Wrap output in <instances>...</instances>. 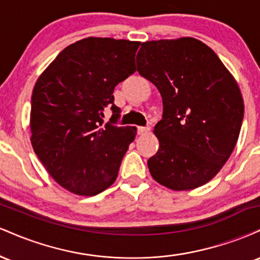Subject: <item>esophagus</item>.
Here are the masks:
<instances>
[{
  "mask_svg": "<svg viewBox=\"0 0 260 260\" xmlns=\"http://www.w3.org/2000/svg\"><path fill=\"white\" fill-rule=\"evenodd\" d=\"M150 126H145V127H142L139 126L138 127V134H145V133H149L150 132Z\"/></svg>",
  "mask_w": 260,
  "mask_h": 260,
  "instance_id": "obj_1",
  "label": "esophagus"
}]
</instances>
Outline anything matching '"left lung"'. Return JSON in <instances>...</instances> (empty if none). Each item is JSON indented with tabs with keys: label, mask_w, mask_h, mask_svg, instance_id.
Here are the masks:
<instances>
[{
	"label": "left lung",
	"mask_w": 260,
	"mask_h": 260,
	"mask_svg": "<svg viewBox=\"0 0 260 260\" xmlns=\"http://www.w3.org/2000/svg\"><path fill=\"white\" fill-rule=\"evenodd\" d=\"M137 71L159 89L162 118L151 176L174 190L194 189L215 176L240 136L244 105L237 83L210 47L194 38L143 43Z\"/></svg>",
	"instance_id": "left-lung-1"
}]
</instances>
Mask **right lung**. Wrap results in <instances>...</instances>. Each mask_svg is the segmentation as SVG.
Here are the masks:
<instances>
[{"label":"right lung","mask_w":260,"mask_h":260,"mask_svg":"<svg viewBox=\"0 0 260 260\" xmlns=\"http://www.w3.org/2000/svg\"><path fill=\"white\" fill-rule=\"evenodd\" d=\"M140 43L86 38L66 47L35 83L31 145L52 178L70 192L95 196L117 177L136 127H120L113 89L136 72ZM113 111L103 124V112Z\"/></svg>","instance_id":"1"}]
</instances>
